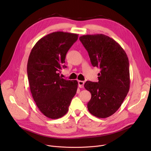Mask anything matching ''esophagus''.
Instances as JSON below:
<instances>
[{"instance_id":"1","label":"esophagus","mask_w":151,"mask_h":151,"mask_svg":"<svg viewBox=\"0 0 151 151\" xmlns=\"http://www.w3.org/2000/svg\"><path fill=\"white\" fill-rule=\"evenodd\" d=\"M84 85V82L82 81H78V86L79 88H83Z\"/></svg>"}]
</instances>
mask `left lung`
<instances>
[{
	"label": "left lung",
	"instance_id": "obj_1",
	"mask_svg": "<svg viewBox=\"0 0 151 151\" xmlns=\"http://www.w3.org/2000/svg\"><path fill=\"white\" fill-rule=\"evenodd\" d=\"M79 40L92 65L100 69L97 82L87 81L84 85L91 94L88 109L97 118H107L118 111L130 89L128 57L118 43L106 35H83Z\"/></svg>",
	"mask_w": 151,
	"mask_h": 151
}]
</instances>
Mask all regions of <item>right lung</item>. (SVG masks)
<instances>
[{"label": "right lung", "mask_w": 151, "mask_h": 151, "mask_svg": "<svg viewBox=\"0 0 151 151\" xmlns=\"http://www.w3.org/2000/svg\"><path fill=\"white\" fill-rule=\"evenodd\" d=\"M78 35L56 32L39 39L27 62L30 89L39 111L47 117L58 119L66 114L78 88L77 81L62 78L58 73L66 55Z\"/></svg>", "instance_id": "add662e5"}]
</instances>
